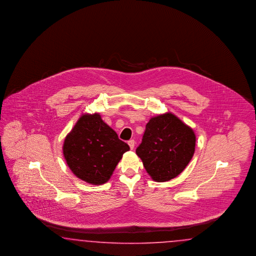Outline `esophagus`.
Here are the masks:
<instances>
[{
  "mask_svg": "<svg viewBox=\"0 0 256 256\" xmlns=\"http://www.w3.org/2000/svg\"><path fill=\"white\" fill-rule=\"evenodd\" d=\"M128 146H130V149H133L134 146H135V142H134V140H130L128 142Z\"/></svg>",
  "mask_w": 256,
  "mask_h": 256,
  "instance_id": "esophagus-1",
  "label": "esophagus"
}]
</instances>
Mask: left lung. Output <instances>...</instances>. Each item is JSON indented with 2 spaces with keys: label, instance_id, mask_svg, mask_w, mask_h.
I'll return each instance as SVG.
<instances>
[{
  "label": "left lung",
  "instance_id": "obj_1",
  "mask_svg": "<svg viewBox=\"0 0 256 256\" xmlns=\"http://www.w3.org/2000/svg\"><path fill=\"white\" fill-rule=\"evenodd\" d=\"M194 130L170 112L149 120L136 154L150 176L165 182L178 176L192 158Z\"/></svg>",
  "mask_w": 256,
  "mask_h": 256
}]
</instances>
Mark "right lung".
Masks as SVG:
<instances>
[{
    "mask_svg": "<svg viewBox=\"0 0 256 256\" xmlns=\"http://www.w3.org/2000/svg\"><path fill=\"white\" fill-rule=\"evenodd\" d=\"M130 146L98 114H84L66 137L62 152L73 174L93 185L108 181Z\"/></svg>",
    "mask_w": 256,
    "mask_h": 256,
    "instance_id": "right-lung-1",
    "label": "right lung"
}]
</instances>
